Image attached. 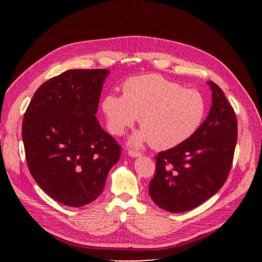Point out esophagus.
<instances>
[{
  "label": "esophagus",
  "mask_w": 262,
  "mask_h": 262,
  "mask_svg": "<svg viewBox=\"0 0 262 262\" xmlns=\"http://www.w3.org/2000/svg\"><path fill=\"white\" fill-rule=\"evenodd\" d=\"M128 156H130L133 158H137V157H141L142 154L139 151H134V150H129V151H128Z\"/></svg>",
  "instance_id": "34e87169"
}]
</instances>
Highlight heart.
Wrapping results in <instances>:
<instances>
[{
  "instance_id": "obj_1",
  "label": "heart",
  "mask_w": 262,
  "mask_h": 262,
  "mask_svg": "<svg viewBox=\"0 0 262 262\" xmlns=\"http://www.w3.org/2000/svg\"><path fill=\"white\" fill-rule=\"evenodd\" d=\"M123 95L110 94L103 99V112L112 134L121 136L140 119L142 128L128 143L139 148L151 143L171 149L184 143L201 126L206 112L202 95L157 74L128 79Z\"/></svg>"
}]
</instances>
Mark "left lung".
<instances>
[{
    "instance_id": "obj_1",
    "label": "left lung",
    "mask_w": 262,
    "mask_h": 262,
    "mask_svg": "<svg viewBox=\"0 0 262 262\" xmlns=\"http://www.w3.org/2000/svg\"><path fill=\"white\" fill-rule=\"evenodd\" d=\"M211 107L206 120L184 143L156 157V172L149 185L152 201L170 212H184L202 205L224 185L237 143V119L224 92L214 82Z\"/></svg>"
}]
</instances>
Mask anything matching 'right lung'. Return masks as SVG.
Listing matches in <instances>:
<instances>
[{
	"instance_id": "right-lung-1",
	"label": "right lung",
	"mask_w": 262,
	"mask_h": 262,
	"mask_svg": "<svg viewBox=\"0 0 262 262\" xmlns=\"http://www.w3.org/2000/svg\"><path fill=\"white\" fill-rule=\"evenodd\" d=\"M110 70L70 69L38 88L21 128L29 170L55 201L82 207L103 192L121 148L97 120Z\"/></svg>"
}]
</instances>
